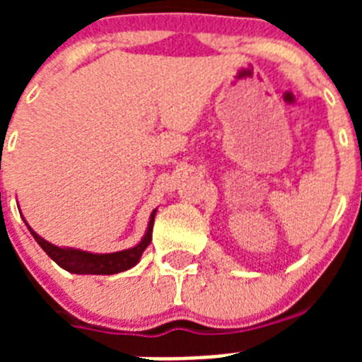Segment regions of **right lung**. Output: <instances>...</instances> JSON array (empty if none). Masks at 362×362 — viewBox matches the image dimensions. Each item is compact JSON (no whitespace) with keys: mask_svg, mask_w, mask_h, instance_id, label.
Instances as JSON below:
<instances>
[{"mask_svg":"<svg viewBox=\"0 0 362 362\" xmlns=\"http://www.w3.org/2000/svg\"><path fill=\"white\" fill-rule=\"evenodd\" d=\"M153 217H156V210L150 216L148 228H146L145 238L141 239L139 245L129 250L114 252V254H90V252L74 250V248H59V246L52 245V243L45 241L40 238L34 230L28 226L30 233L37 241V245L47 252L52 261H56L62 268H65L70 274H92V276H112V274H119V272L129 270V268L136 267L137 261L141 259V254L145 252L146 246L152 241V228H153Z\"/></svg>","mask_w":362,"mask_h":362,"instance_id":"right-lung-1","label":"right lung"}]
</instances>
